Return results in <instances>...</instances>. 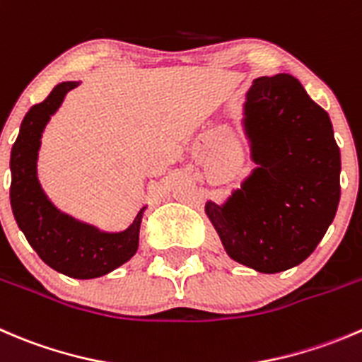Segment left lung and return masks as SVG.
I'll return each mask as SVG.
<instances>
[{
  "instance_id": "left-lung-1",
  "label": "left lung",
  "mask_w": 362,
  "mask_h": 362,
  "mask_svg": "<svg viewBox=\"0 0 362 362\" xmlns=\"http://www.w3.org/2000/svg\"><path fill=\"white\" fill-rule=\"evenodd\" d=\"M245 132L258 168L206 216L235 262L274 274L303 263L339 203L341 159L329 115L290 74L258 77L245 95Z\"/></svg>"
}]
</instances>
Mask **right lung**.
<instances>
[{
    "mask_svg": "<svg viewBox=\"0 0 362 362\" xmlns=\"http://www.w3.org/2000/svg\"><path fill=\"white\" fill-rule=\"evenodd\" d=\"M79 83L66 81L35 104L21 124L19 136L10 153V203L17 224L42 262L76 279H93L124 265L138 251L143 206L131 226L118 233H106L62 214L42 191L37 178L40 138L51 115L66 93Z\"/></svg>",
    "mask_w": 362,
    "mask_h": 362,
    "instance_id": "obj_1",
    "label": "right lung"
}]
</instances>
